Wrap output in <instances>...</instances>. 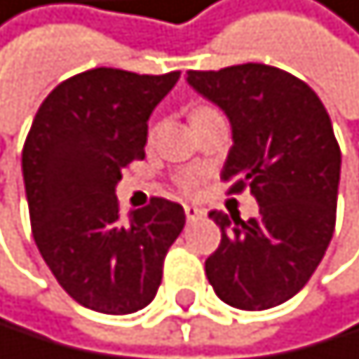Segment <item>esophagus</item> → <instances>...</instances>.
<instances>
[{"label":"esophagus","instance_id":"1","mask_svg":"<svg viewBox=\"0 0 359 359\" xmlns=\"http://www.w3.org/2000/svg\"><path fill=\"white\" fill-rule=\"evenodd\" d=\"M183 210H185V217H187V219H199V217L203 215V208H199V206H190V203H185Z\"/></svg>","mask_w":359,"mask_h":359}]
</instances>
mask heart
<instances>
[{"mask_svg": "<svg viewBox=\"0 0 359 359\" xmlns=\"http://www.w3.org/2000/svg\"><path fill=\"white\" fill-rule=\"evenodd\" d=\"M210 107H206V105H199V107H194L192 109V118H197L199 114H203V111H208ZM201 172H197V169H187V172H183V174H178V178H176V183H178V187H181L183 192H194L197 187L201 185Z\"/></svg>", "mask_w": 359, "mask_h": 359, "instance_id": "heart-1", "label": "heart"}]
</instances>
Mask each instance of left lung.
<instances>
[{
  "instance_id": "left-lung-1",
  "label": "left lung",
  "mask_w": 359,
  "mask_h": 359,
  "mask_svg": "<svg viewBox=\"0 0 359 359\" xmlns=\"http://www.w3.org/2000/svg\"><path fill=\"white\" fill-rule=\"evenodd\" d=\"M187 82L231 121L229 192L250 187L259 203L250 219L208 212L222 241L206 277L236 309L277 307L309 282L334 231L341 151L330 116L309 84L275 66L187 70Z\"/></svg>"
}]
</instances>
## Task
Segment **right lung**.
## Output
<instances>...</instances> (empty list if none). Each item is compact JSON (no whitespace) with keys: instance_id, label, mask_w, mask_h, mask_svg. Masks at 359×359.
Segmentation results:
<instances>
[{"instance_id":"1","label":"right lung","mask_w":359,"mask_h":359,"mask_svg":"<svg viewBox=\"0 0 359 359\" xmlns=\"http://www.w3.org/2000/svg\"><path fill=\"white\" fill-rule=\"evenodd\" d=\"M178 77L84 70L43 100L25 140L34 241L61 289L100 314L147 307L183 231L181 203L153 197L123 222L114 192L123 169L144 160L149 116Z\"/></svg>"}]
</instances>
